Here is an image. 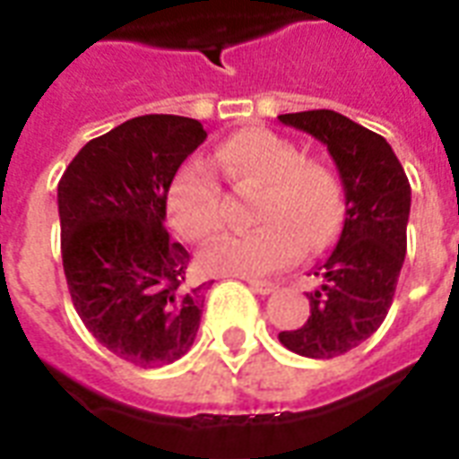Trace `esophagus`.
<instances>
[{
    "label": "esophagus",
    "instance_id": "34e87169",
    "mask_svg": "<svg viewBox=\"0 0 459 459\" xmlns=\"http://www.w3.org/2000/svg\"><path fill=\"white\" fill-rule=\"evenodd\" d=\"M247 283H250V288L255 290V293L259 295H269L276 290V283H272V281H259V279H247Z\"/></svg>",
    "mask_w": 459,
    "mask_h": 459
}]
</instances>
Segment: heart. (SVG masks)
I'll return each instance as SVG.
<instances>
[{"label": "heart", "instance_id": "obj_1", "mask_svg": "<svg viewBox=\"0 0 459 459\" xmlns=\"http://www.w3.org/2000/svg\"><path fill=\"white\" fill-rule=\"evenodd\" d=\"M214 166L236 190L259 187L247 233H226L202 250L212 273L257 276L298 262L335 236L341 223V187L326 166L302 159L290 140L264 128H247L216 147ZM166 212L187 240H204L221 229L223 190L200 157L186 159L166 187Z\"/></svg>", "mask_w": 459, "mask_h": 459}]
</instances>
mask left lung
<instances>
[{"mask_svg":"<svg viewBox=\"0 0 459 459\" xmlns=\"http://www.w3.org/2000/svg\"><path fill=\"white\" fill-rule=\"evenodd\" d=\"M279 121L326 145L345 190L341 238L314 272L321 286L307 293L309 316L300 328L279 333L295 355L331 359L367 341L391 309L407 252L412 190L391 145L338 111L281 114Z\"/></svg>","mask_w":459,"mask_h":459,"instance_id":"1","label":"left lung"}]
</instances>
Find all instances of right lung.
Instances as JSON below:
<instances>
[{"instance_id":"right-lung-1","label":"right lung","mask_w":459,"mask_h":459,"mask_svg":"<svg viewBox=\"0 0 459 459\" xmlns=\"http://www.w3.org/2000/svg\"><path fill=\"white\" fill-rule=\"evenodd\" d=\"M200 121L147 114L90 140L59 180L61 259L88 331L126 362L157 369L195 342L204 295L166 230V187L204 143Z\"/></svg>"}]
</instances>
